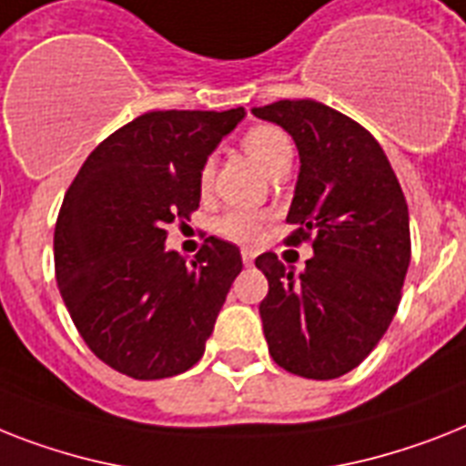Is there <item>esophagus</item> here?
<instances>
[{"instance_id": "esophagus-1", "label": "esophagus", "mask_w": 466, "mask_h": 466, "mask_svg": "<svg viewBox=\"0 0 466 466\" xmlns=\"http://www.w3.org/2000/svg\"><path fill=\"white\" fill-rule=\"evenodd\" d=\"M241 258H244V266H251L253 258H256V253L251 248H241Z\"/></svg>"}]
</instances>
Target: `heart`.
<instances>
[{
	"instance_id": "obj_1",
	"label": "heart",
	"mask_w": 466,
	"mask_h": 466,
	"mask_svg": "<svg viewBox=\"0 0 466 466\" xmlns=\"http://www.w3.org/2000/svg\"><path fill=\"white\" fill-rule=\"evenodd\" d=\"M241 146H244L246 155L251 157L260 169H266L268 174H272L278 167L292 162V143L287 138L285 131H279L278 127H268V124H260V127L248 128L241 138ZM213 181V162H203L198 174L200 188L206 191ZM268 222L266 213H256V210H244V208H234V210H227L218 220V232L222 237L232 241H239V244H248V241L258 239V234L263 232V227Z\"/></svg>"
}]
</instances>
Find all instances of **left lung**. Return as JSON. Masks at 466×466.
<instances>
[{"mask_svg":"<svg viewBox=\"0 0 466 466\" xmlns=\"http://www.w3.org/2000/svg\"><path fill=\"white\" fill-rule=\"evenodd\" d=\"M299 150L287 244L311 241L304 272L260 253L258 311L272 361L313 380L357 369L392 323L411 260L410 210L383 147L350 116L316 100L253 107Z\"/></svg>","mask_w":466,"mask_h":466,"instance_id":"8db88e82","label":"left lung"}]
</instances>
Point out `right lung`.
I'll list each match as a JSON object with an SVG mask.
<instances>
[{"label": "right lung", "instance_id": "1", "mask_svg": "<svg viewBox=\"0 0 466 466\" xmlns=\"http://www.w3.org/2000/svg\"><path fill=\"white\" fill-rule=\"evenodd\" d=\"M244 115L146 112L88 155L64 196L56 285L83 342L124 376H177L206 351L241 253L208 237L187 263L165 248V227L198 208L200 167Z\"/></svg>", "mask_w": 466, "mask_h": 466}]
</instances>
